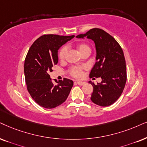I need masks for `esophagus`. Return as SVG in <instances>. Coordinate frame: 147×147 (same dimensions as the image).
Wrapping results in <instances>:
<instances>
[{"label": "esophagus", "instance_id": "esophagus-1", "mask_svg": "<svg viewBox=\"0 0 147 147\" xmlns=\"http://www.w3.org/2000/svg\"><path fill=\"white\" fill-rule=\"evenodd\" d=\"M76 83H77L79 85H85V83H86L85 82V81H77Z\"/></svg>", "mask_w": 147, "mask_h": 147}]
</instances>
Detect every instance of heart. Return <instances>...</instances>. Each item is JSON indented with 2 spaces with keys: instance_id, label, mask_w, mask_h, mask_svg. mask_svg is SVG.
I'll use <instances>...</instances> for the list:
<instances>
[{
  "instance_id": "1",
  "label": "heart",
  "mask_w": 147,
  "mask_h": 147,
  "mask_svg": "<svg viewBox=\"0 0 147 147\" xmlns=\"http://www.w3.org/2000/svg\"><path fill=\"white\" fill-rule=\"evenodd\" d=\"M77 49L79 51L80 54L84 52L85 51H90V48L89 47V46L86 44L82 43V44H79V45L77 46ZM66 53H67V48L66 47H62V49L60 50L59 51V54H58V57L60 60L62 61L65 59V57H66ZM85 67L83 66H73L70 69V75L75 77H81V75H82V72L83 70L84 69Z\"/></svg>"
}]
</instances>
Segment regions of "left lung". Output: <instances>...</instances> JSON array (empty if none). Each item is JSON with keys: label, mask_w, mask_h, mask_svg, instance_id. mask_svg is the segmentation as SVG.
<instances>
[{"label": "left lung", "mask_w": 147, "mask_h": 147, "mask_svg": "<svg viewBox=\"0 0 147 147\" xmlns=\"http://www.w3.org/2000/svg\"><path fill=\"white\" fill-rule=\"evenodd\" d=\"M76 37H87L95 43L96 62L91 70L90 77H100L102 81L97 85L88 81L94 89L91 100L101 107L113 105L121 95L127 80L123 50L111 35L100 28L91 29L85 34Z\"/></svg>", "instance_id": "left-lung-1"}]
</instances>
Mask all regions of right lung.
I'll return each mask as SVG.
<instances>
[{
  "label": "right lung",
  "mask_w": 147,
  "mask_h": 147,
  "mask_svg": "<svg viewBox=\"0 0 147 147\" xmlns=\"http://www.w3.org/2000/svg\"><path fill=\"white\" fill-rule=\"evenodd\" d=\"M74 37L45 34L28 50L24 62L26 83L31 97L40 107L53 109L64 102L69 95L73 81L65 78L53 84L49 72L58 62V49Z\"/></svg>",
  "instance_id": "obj_1"
}]
</instances>
